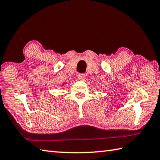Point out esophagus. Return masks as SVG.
I'll return each instance as SVG.
<instances>
[{
    "mask_svg": "<svg viewBox=\"0 0 160 160\" xmlns=\"http://www.w3.org/2000/svg\"><path fill=\"white\" fill-rule=\"evenodd\" d=\"M85 77H86L85 74H83V73H80L78 75V80H84L85 79Z\"/></svg>",
    "mask_w": 160,
    "mask_h": 160,
    "instance_id": "1",
    "label": "esophagus"
}]
</instances>
